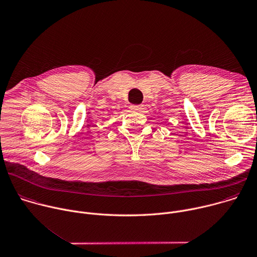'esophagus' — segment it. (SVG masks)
Segmentation results:
<instances>
[{"label": "esophagus", "instance_id": "1", "mask_svg": "<svg viewBox=\"0 0 257 257\" xmlns=\"http://www.w3.org/2000/svg\"><path fill=\"white\" fill-rule=\"evenodd\" d=\"M131 109L135 110V111H141L143 109V106L142 105H133V106H131Z\"/></svg>", "mask_w": 257, "mask_h": 257}]
</instances>
